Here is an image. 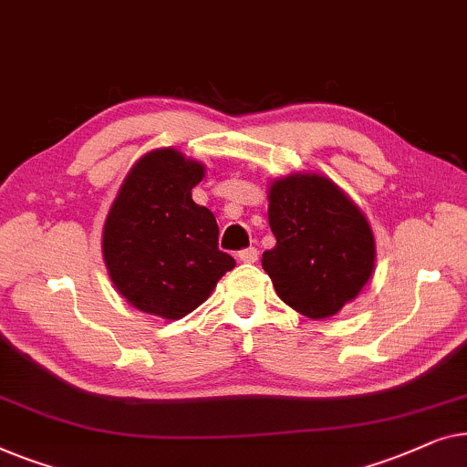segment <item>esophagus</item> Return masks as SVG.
I'll use <instances>...</instances> for the list:
<instances>
[{
    "instance_id": "34e87169",
    "label": "esophagus",
    "mask_w": 467,
    "mask_h": 467,
    "mask_svg": "<svg viewBox=\"0 0 467 467\" xmlns=\"http://www.w3.org/2000/svg\"><path fill=\"white\" fill-rule=\"evenodd\" d=\"M239 260H241V262H255V260H258V249H255V247L241 249V252H239Z\"/></svg>"
}]
</instances>
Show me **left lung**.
<instances>
[{"label": "left lung", "instance_id": "8db88e82", "mask_svg": "<svg viewBox=\"0 0 467 467\" xmlns=\"http://www.w3.org/2000/svg\"><path fill=\"white\" fill-rule=\"evenodd\" d=\"M268 224L277 245L262 268L277 296L300 315L326 319L362 292L377 247L366 215L332 180L292 173L268 188Z\"/></svg>", "mask_w": 467, "mask_h": 467}]
</instances>
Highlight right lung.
<instances>
[{
  "label": "right lung",
  "instance_id": "right-lung-1",
  "mask_svg": "<svg viewBox=\"0 0 467 467\" xmlns=\"http://www.w3.org/2000/svg\"><path fill=\"white\" fill-rule=\"evenodd\" d=\"M205 165L152 150L124 177L103 226V260L129 305L182 319L202 305L234 258L218 249V222L192 201Z\"/></svg>",
  "mask_w": 467,
  "mask_h": 467
}]
</instances>
